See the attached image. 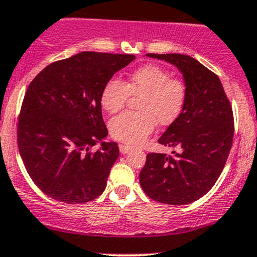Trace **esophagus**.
Wrapping results in <instances>:
<instances>
[{
  "label": "esophagus",
  "mask_w": 257,
  "mask_h": 257,
  "mask_svg": "<svg viewBox=\"0 0 257 257\" xmlns=\"http://www.w3.org/2000/svg\"><path fill=\"white\" fill-rule=\"evenodd\" d=\"M119 151L120 154H128L129 151H131V146L128 145H124V144H119Z\"/></svg>",
  "instance_id": "1"
}]
</instances>
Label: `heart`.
<instances>
[{"label": "heart", "instance_id": "1", "mask_svg": "<svg viewBox=\"0 0 257 257\" xmlns=\"http://www.w3.org/2000/svg\"><path fill=\"white\" fill-rule=\"evenodd\" d=\"M140 97L138 111L112 118L109 133L118 142L138 145L152 133L156 122L167 125L178 118L187 101V86L156 64H146L129 75L126 84L112 78L101 91V105L108 113L125 106L129 96Z\"/></svg>", "mask_w": 257, "mask_h": 257}]
</instances>
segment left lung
Listing matches in <instances>:
<instances>
[{"mask_svg":"<svg viewBox=\"0 0 257 257\" xmlns=\"http://www.w3.org/2000/svg\"><path fill=\"white\" fill-rule=\"evenodd\" d=\"M146 56L180 70L187 101L182 113L159 139L162 145L182 151H173V156L148 154L140 185L155 201L187 205L207 194L223 170L233 143L232 106L219 78L195 58L180 53Z\"/></svg>","mask_w":257,"mask_h":257,"instance_id":"left-lung-1","label":"left lung"}]
</instances>
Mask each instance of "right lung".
Listing matches in <instances>:
<instances>
[{
  "label": "right lung",
  "mask_w": 257,
  "mask_h": 257,
  "mask_svg": "<svg viewBox=\"0 0 257 257\" xmlns=\"http://www.w3.org/2000/svg\"><path fill=\"white\" fill-rule=\"evenodd\" d=\"M134 55L85 51L49 64L28 86L18 119L19 154L47 196L84 204L105 190L119 156L101 111V91ZM101 142L95 153L89 149Z\"/></svg>",
  "instance_id": "obj_1"
}]
</instances>
